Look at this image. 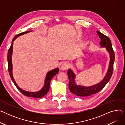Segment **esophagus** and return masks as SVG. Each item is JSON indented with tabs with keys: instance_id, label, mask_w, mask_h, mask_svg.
I'll return each mask as SVG.
<instances>
[{
	"instance_id": "esophagus-1",
	"label": "esophagus",
	"mask_w": 125,
	"mask_h": 125,
	"mask_svg": "<svg viewBox=\"0 0 125 125\" xmlns=\"http://www.w3.org/2000/svg\"><path fill=\"white\" fill-rule=\"evenodd\" d=\"M69 66V64L68 62H64V63H63V64L61 65V69L63 70H66L67 69H68V68Z\"/></svg>"
}]
</instances>
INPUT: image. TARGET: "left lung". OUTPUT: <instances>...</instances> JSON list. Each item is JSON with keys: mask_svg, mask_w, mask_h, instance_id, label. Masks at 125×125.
Returning <instances> with one entry per match:
<instances>
[{"mask_svg": "<svg viewBox=\"0 0 125 125\" xmlns=\"http://www.w3.org/2000/svg\"><path fill=\"white\" fill-rule=\"evenodd\" d=\"M97 32L101 39L99 43L100 47L105 48L109 55L110 61L108 70L105 75L101 81L92 86L87 87L76 84L75 82L76 75L73 71L69 68L67 72L69 78V89L72 93L77 96L86 97L99 92L109 82L113 74L115 61V52L112 48V44L110 39L108 37L99 31H97Z\"/></svg>", "mask_w": 125, "mask_h": 125, "instance_id": "1", "label": "left lung"}]
</instances>
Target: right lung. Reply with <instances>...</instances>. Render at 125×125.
Segmentation results:
<instances>
[{"instance_id":"add662e5","label":"right lung","mask_w":125,"mask_h":125,"mask_svg":"<svg viewBox=\"0 0 125 125\" xmlns=\"http://www.w3.org/2000/svg\"><path fill=\"white\" fill-rule=\"evenodd\" d=\"M32 31V30L28 31H25L21 33H19L17 35H16L13 39L12 40L11 42V45L10 47L8 53V69L9 74L10 75V77L11 79V81L12 82L14 83L15 86L17 88V89L20 91V92L24 95L25 96L30 97H33L35 98H42L43 96H44L46 94H47L50 90V83L51 81V80L52 78L55 75H56L59 71V69L58 68H55L52 70H51L49 71L48 73L46 74V77L45 78L44 82V84L43 87L41 89L36 92H28L25 91L21 88L19 87V86H18L16 82H15L14 76H13L12 74V51H13V43H14V42L15 41V39H17L19 36L22 35L23 34L28 33Z\"/></svg>"}]
</instances>
